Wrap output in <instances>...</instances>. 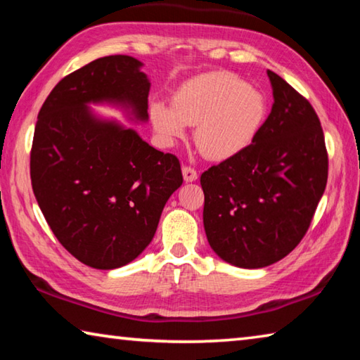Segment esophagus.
<instances>
[{
    "mask_svg": "<svg viewBox=\"0 0 360 360\" xmlns=\"http://www.w3.org/2000/svg\"><path fill=\"white\" fill-rule=\"evenodd\" d=\"M182 176H184V181L186 182H192L198 178L197 174V169L192 168V167H182Z\"/></svg>",
    "mask_w": 360,
    "mask_h": 360,
    "instance_id": "obj_1",
    "label": "esophagus"
}]
</instances>
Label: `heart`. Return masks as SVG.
<instances>
[{"instance_id": "1", "label": "heart", "mask_w": 360, "mask_h": 360, "mask_svg": "<svg viewBox=\"0 0 360 360\" xmlns=\"http://www.w3.org/2000/svg\"><path fill=\"white\" fill-rule=\"evenodd\" d=\"M268 112L265 95L240 76L211 71L188 79L172 96V105L155 101L149 114L165 143L184 136L195 127L193 139L211 160H227L251 144Z\"/></svg>"}]
</instances>
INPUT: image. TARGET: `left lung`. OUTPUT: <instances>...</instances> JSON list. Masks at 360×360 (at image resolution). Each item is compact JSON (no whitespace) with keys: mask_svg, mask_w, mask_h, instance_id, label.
I'll list each match as a JSON object with an SVG mask.
<instances>
[{"mask_svg":"<svg viewBox=\"0 0 360 360\" xmlns=\"http://www.w3.org/2000/svg\"><path fill=\"white\" fill-rule=\"evenodd\" d=\"M266 72L275 103L259 135L200 178L210 246L241 268L271 265L295 249L313 221L328 174L318 114L281 76Z\"/></svg>","mask_w":360,"mask_h":360,"instance_id":"1","label":"left lung"}]
</instances>
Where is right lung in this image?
Wrapping results in <instances>:
<instances>
[{
    "instance_id": "obj_1",
    "label": "right lung",
    "mask_w": 360,
    "mask_h": 360,
    "mask_svg": "<svg viewBox=\"0 0 360 360\" xmlns=\"http://www.w3.org/2000/svg\"><path fill=\"white\" fill-rule=\"evenodd\" d=\"M141 65L109 56L65 76L34 127L30 176L42 214L66 251L98 270L124 266L144 251L182 184L178 157L87 108L114 101L148 120L150 84Z\"/></svg>"
}]
</instances>
